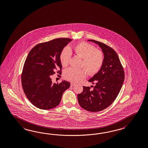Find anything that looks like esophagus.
<instances>
[{"instance_id":"34e87169","label":"esophagus","mask_w":148,"mask_h":148,"mask_svg":"<svg viewBox=\"0 0 148 148\" xmlns=\"http://www.w3.org/2000/svg\"><path fill=\"white\" fill-rule=\"evenodd\" d=\"M76 85L75 83H71V86H74Z\"/></svg>"}]
</instances>
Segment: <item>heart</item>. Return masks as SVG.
Wrapping results in <instances>:
<instances>
[{"instance_id":"heart-1","label":"heart","mask_w":148,"mask_h":148,"mask_svg":"<svg viewBox=\"0 0 148 148\" xmlns=\"http://www.w3.org/2000/svg\"><path fill=\"white\" fill-rule=\"evenodd\" d=\"M73 50L81 58H83L82 66L85 68L75 69L70 68L64 72L65 79L76 83L85 78L87 71L90 75H95L100 71L104 62V54L101 51L96 49L95 46L85 41H81L73 46ZM71 57V51L68 47L62 50L60 55V62L63 67L68 66Z\"/></svg>"}]
</instances>
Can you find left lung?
Returning a JSON list of instances; mask_svg holds the SVG:
<instances>
[{
  "label": "left lung",
  "instance_id": "left-lung-1",
  "mask_svg": "<svg viewBox=\"0 0 148 148\" xmlns=\"http://www.w3.org/2000/svg\"><path fill=\"white\" fill-rule=\"evenodd\" d=\"M99 45L104 54V62L100 71L88 82L95 84L93 89L83 86L78 95L80 107L90 112H98L109 107L117 98L125 79V72L120 60L114 49L95 40H89Z\"/></svg>",
  "mask_w": 148,
  "mask_h": 148
}]
</instances>
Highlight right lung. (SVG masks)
Masks as SVG:
<instances>
[{"instance_id":"add662e5","label":"right lung","mask_w":148,"mask_h":148,"mask_svg":"<svg viewBox=\"0 0 148 148\" xmlns=\"http://www.w3.org/2000/svg\"><path fill=\"white\" fill-rule=\"evenodd\" d=\"M71 40L60 38L39 43L28 54L21 73L22 86L28 100L39 109L49 110L58 106L63 93L70 86L65 80L53 84L51 75L56 72L61 75L60 55Z\"/></svg>"}]
</instances>
